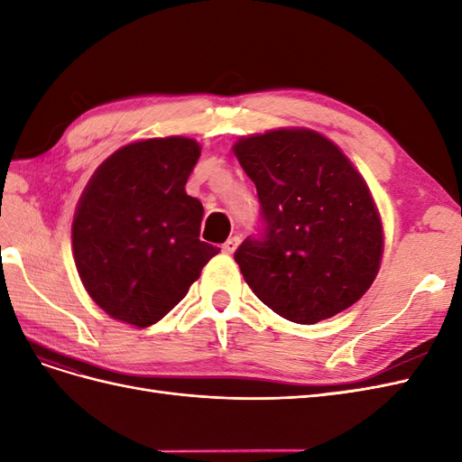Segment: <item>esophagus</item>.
<instances>
[{"instance_id":"34e87169","label":"esophagus","mask_w":462,"mask_h":462,"mask_svg":"<svg viewBox=\"0 0 462 462\" xmlns=\"http://www.w3.org/2000/svg\"><path fill=\"white\" fill-rule=\"evenodd\" d=\"M239 243H241L239 236H229V239L226 241V245H223V253L233 254L235 250H236V246H239Z\"/></svg>"}]
</instances>
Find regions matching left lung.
Instances as JSON below:
<instances>
[{
  "label": "left lung",
  "instance_id": "obj_1",
  "mask_svg": "<svg viewBox=\"0 0 462 462\" xmlns=\"http://www.w3.org/2000/svg\"><path fill=\"white\" fill-rule=\"evenodd\" d=\"M254 180L263 233L236 248L254 295L289 321L312 326L353 306L374 283L383 226L353 162L312 129H273L233 144Z\"/></svg>",
  "mask_w": 462,
  "mask_h": 462
}]
</instances>
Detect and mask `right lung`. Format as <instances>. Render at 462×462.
I'll list each match as a JSON object with an SVG mask.
<instances>
[{"label": "right lung", "instance_id": "1", "mask_svg": "<svg viewBox=\"0 0 462 462\" xmlns=\"http://www.w3.org/2000/svg\"><path fill=\"white\" fill-rule=\"evenodd\" d=\"M200 150L187 136L131 143L82 190L71 227L75 265L90 299L114 319L156 324L219 253L199 239L204 208L185 190Z\"/></svg>", "mask_w": 462, "mask_h": 462}]
</instances>
